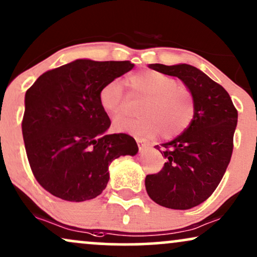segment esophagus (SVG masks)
Here are the masks:
<instances>
[{"label":"esophagus","instance_id":"esophagus-1","mask_svg":"<svg viewBox=\"0 0 257 257\" xmlns=\"http://www.w3.org/2000/svg\"><path fill=\"white\" fill-rule=\"evenodd\" d=\"M136 142H138V145H139V149H140V152H144V151H146V148L148 147V145L146 144V142L144 141V140H141V139L136 138Z\"/></svg>","mask_w":257,"mask_h":257}]
</instances>
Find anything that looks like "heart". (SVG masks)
<instances>
[{
    "mask_svg": "<svg viewBox=\"0 0 257 257\" xmlns=\"http://www.w3.org/2000/svg\"><path fill=\"white\" fill-rule=\"evenodd\" d=\"M126 84L134 95L144 98L138 106L140 115L115 118L116 132L140 138H153L160 133L164 139H171L190 126L196 110L193 93L187 86L178 84L175 78L146 70L131 74ZM98 102L108 115H118L125 102L123 84L117 79L103 84L98 91Z\"/></svg>",
    "mask_w": 257,
    "mask_h": 257,
    "instance_id": "heart-1",
    "label": "heart"
}]
</instances>
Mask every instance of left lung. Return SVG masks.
<instances>
[{
	"label": "left lung",
	"mask_w": 257,
	"mask_h": 257,
	"mask_svg": "<svg viewBox=\"0 0 257 257\" xmlns=\"http://www.w3.org/2000/svg\"><path fill=\"white\" fill-rule=\"evenodd\" d=\"M148 67L179 78L192 91L196 110L186 131L155 146L166 162L159 173L146 177V190L159 205L192 209L213 193L225 173L238 113L226 90L192 65L149 64Z\"/></svg>",
	"instance_id": "obj_1"
}]
</instances>
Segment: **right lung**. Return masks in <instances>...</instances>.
I'll use <instances>...</instances> for the list:
<instances>
[{
    "mask_svg": "<svg viewBox=\"0 0 257 257\" xmlns=\"http://www.w3.org/2000/svg\"><path fill=\"white\" fill-rule=\"evenodd\" d=\"M133 67L77 59L27 90L22 135L32 172L47 192L67 201L93 199L106 187L112 160L139 152L132 136L106 135L111 122L98 102L100 86Z\"/></svg>",
    "mask_w": 257,
    "mask_h": 257,
    "instance_id": "right-lung-1",
    "label": "right lung"
}]
</instances>
